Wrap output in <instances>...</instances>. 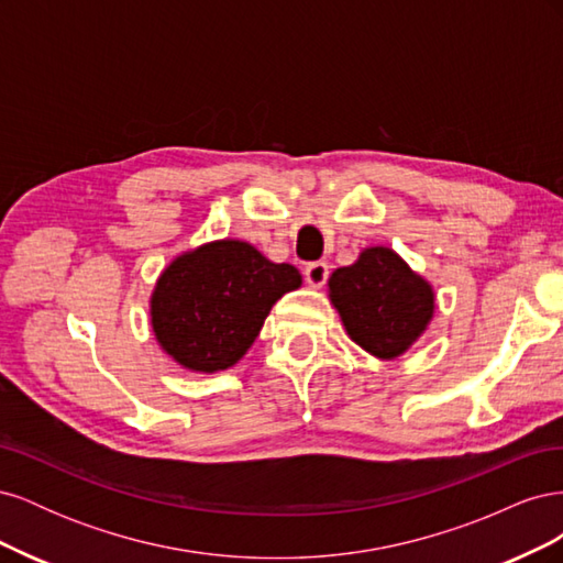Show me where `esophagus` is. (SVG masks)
Masks as SVG:
<instances>
[{"label": "esophagus", "instance_id": "obj_1", "mask_svg": "<svg viewBox=\"0 0 563 563\" xmlns=\"http://www.w3.org/2000/svg\"><path fill=\"white\" fill-rule=\"evenodd\" d=\"M305 279H308V284L314 286V288L323 286V284H327V279H329V265L323 263V261L310 263L308 267H305Z\"/></svg>", "mask_w": 563, "mask_h": 563}]
</instances>
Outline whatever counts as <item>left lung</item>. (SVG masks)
I'll return each instance as SVG.
<instances>
[{
  "label": "left lung",
  "mask_w": 563,
  "mask_h": 563,
  "mask_svg": "<svg viewBox=\"0 0 563 563\" xmlns=\"http://www.w3.org/2000/svg\"><path fill=\"white\" fill-rule=\"evenodd\" d=\"M331 302L356 345L380 360L411 347L434 312L432 286L383 246L366 249L329 279Z\"/></svg>",
  "instance_id": "obj_1"
}]
</instances>
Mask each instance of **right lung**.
I'll use <instances>...</instances> for the list:
<instances>
[{"mask_svg": "<svg viewBox=\"0 0 563 563\" xmlns=\"http://www.w3.org/2000/svg\"><path fill=\"white\" fill-rule=\"evenodd\" d=\"M298 286L294 265L272 263L246 242L203 244L162 272L152 294V329L180 366L223 371L253 345L272 305Z\"/></svg>", "mask_w": 563, "mask_h": 563, "instance_id": "add662e5", "label": "right lung"}]
</instances>
